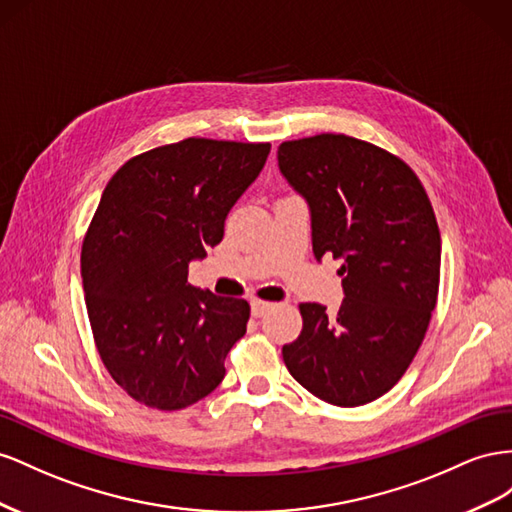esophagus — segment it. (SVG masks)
I'll use <instances>...</instances> for the list:
<instances>
[{
    "instance_id": "34e87169",
    "label": "esophagus",
    "mask_w": 512,
    "mask_h": 512,
    "mask_svg": "<svg viewBox=\"0 0 512 512\" xmlns=\"http://www.w3.org/2000/svg\"><path fill=\"white\" fill-rule=\"evenodd\" d=\"M274 306V302H266V300H257L253 298L251 300V311H253V317H264L270 309Z\"/></svg>"
}]
</instances>
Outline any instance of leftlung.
Returning a JSON list of instances; mask_svg holds the SVG:
<instances>
[{
    "label": "left lung",
    "instance_id": "left-lung-1",
    "mask_svg": "<svg viewBox=\"0 0 512 512\" xmlns=\"http://www.w3.org/2000/svg\"><path fill=\"white\" fill-rule=\"evenodd\" d=\"M279 169L309 203L315 259H343L345 294L334 317L300 304L285 367L321 401L371 403L410 367L435 309L442 242L431 201L399 156L347 135L285 141Z\"/></svg>",
    "mask_w": 512,
    "mask_h": 512
}]
</instances>
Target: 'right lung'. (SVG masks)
Segmentation results:
<instances>
[{
	"instance_id": "1",
	"label": "right lung",
	"mask_w": 512,
	"mask_h": 512,
	"mask_svg": "<svg viewBox=\"0 0 512 512\" xmlns=\"http://www.w3.org/2000/svg\"><path fill=\"white\" fill-rule=\"evenodd\" d=\"M270 143L188 137L130 158L109 180L81 251L85 306L109 375L128 397L173 412L223 382L251 306L188 283L223 240Z\"/></svg>"
}]
</instances>
